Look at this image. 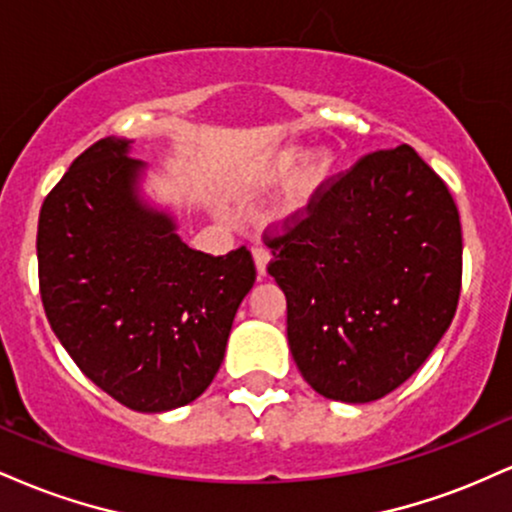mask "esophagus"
<instances>
[{
	"instance_id": "obj_1",
	"label": "esophagus",
	"mask_w": 512,
	"mask_h": 512,
	"mask_svg": "<svg viewBox=\"0 0 512 512\" xmlns=\"http://www.w3.org/2000/svg\"><path fill=\"white\" fill-rule=\"evenodd\" d=\"M252 257H255L257 276H260V279H264V276H267V267H269V260H272V255H269L267 248L257 245V248L252 250Z\"/></svg>"
}]
</instances>
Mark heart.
I'll return each instance as SVG.
<instances>
[{"mask_svg": "<svg viewBox=\"0 0 512 512\" xmlns=\"http://www.w3.org/2000/svg\"><path fill=\"white\" fill-rule=\"evenodd\" d=\"M305 157H308V151L301 149V146H289V149L279 151V154L274 156V161L269 163L267 178H289V175L300 167ZM337 166V156H334L332 151H320V154L309 158L303 169L300 167L301 171L297 169L299 173L293 178L284 202H281V219H298V216L308 214V211L313 209V204L320 199L322 192L330 187L334 175H337Z\"/></svg>", "mask_w": 512, "mask_h": 512, "instance_id": "b5f03b06", "label": "heart"}]
</instances>
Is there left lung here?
<instances>
[{
	"label": "left lung",
	"instance_id": "obj_1",
	"mask_svg": "<svg viewBox=\"0 0 512 512\" xmlns=\"http://www.w3.org/2000/svg\"><path fill=\"white\" fill-rule=\"evenodd\" d=\"M267 245L291 356L327 399L366 404L397 390L455 317L460 214L407 144L363 156Z\"/></svg>",
	"mask_w": 512,
	"mask_h": 512
}]
</instances>
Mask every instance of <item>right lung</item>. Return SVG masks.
Listing matches in <instances>:
<instances>
[{
    "instance_id": "add662e5",
    "label": "right lung",
    "mask_w": 512,
    "mask_h": 512,
    "mask_svg": "<svg viewBox=\"0 0 512 512\" xmlns=\"http://www.w3.org/2000/svg\"><path fill=\"white\" fill-rule=\"evenodd\" d=\"M132 139L105 137L69 166L38 221L40 296L86 378L146 414L195 402L219 373L238 305L255 284L250 250L214 257L178 236L144 197Z\"/></svg>"
}]
</instances>
